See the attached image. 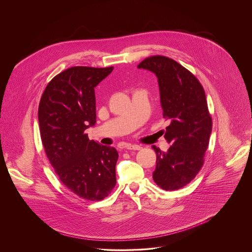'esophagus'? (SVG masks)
I'll return each instance as SVG.
<instances>
[{
    "label": "esophagus",
    "instance_id": "obj_1",
    "mask_svg": "<svg viewBox=\"0 0 252 252\" xmlns=\"http://www.w3.org/2000/svg\"><path fill=\"white\" fill-rule=\"evenodd\" d=\"M126 149L128 150H141L142 146L139 144H127Z\"/></svg>",
    "mask_w": 252,
    "mask_h": 252
}]
</instances>
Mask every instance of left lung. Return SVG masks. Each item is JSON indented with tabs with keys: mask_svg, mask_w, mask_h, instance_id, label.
Listing matches in <instances>:
<instances>
[{
	"mask_svg": "<svg viewBox=\"0 0 252 252\" xmlns=\"http://www.w3.org/2000/svg\"><path fill=\"white\" fill-rule=\"evenodd\" d=\"M158 78L163 117L170 121L165 139L170 148L156 152L153 180L167 191L182 188L193 180L204 164L213 121L205 90L196 76L175 60L151 56L138 65Z\"/></svg>",
	"mask_w": 252,
	"mask_h": 252,
	"instance_id": "left-lung-1",
	"label": "left lung"
}]
</instances>
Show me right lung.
Instances as JSON below:
<instances>
[{"label":"right lung","mask_w":252,"mask_h":252,"mask_svg":"<svg viewBox=\"0 0 252 252\" xmlns=\"http://www.w3.org/2000/svg\"><path fill=\"white\" fill-rule=\"evenodd\" d=\"M113 67H72L47 84L38 106L40 138L63 184L80 198L100 201L116 183L114 147L90 141L85 130L96 123L94 88Z\"/></svg>","instance_id":"right-lung-1"}]
</instances>
